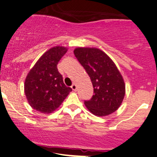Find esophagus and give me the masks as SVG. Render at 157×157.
I'll return each mask as SVG.
<instances>
[{
	"label": "esophagus",
	"mask_w": 157,
	"mask_h": 157,
	"mask_svg": "<svg viewBox=\"0 0 157 157\" xmlns=\"http://www.w3.org/2000/svg\"><path fill=\"white\" fill-rule=\"evenodd\" d=\"M71 88L73 89V91H77V85H76L75 84H73V85L71 86Z\"/></svg>",
	"instance_id": "obj_1"
}]
</instances>
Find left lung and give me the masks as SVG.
<instances>
[{
  "mask_svg": "<svg viewBox=\"0 0 157 157\" xmlns=\"http://www.w3.org/2000/svg\"><path fill=\"white\" fill-rule=\"evenodd\" d=\"M73 52L94 87L92 98L84 101L87 109L98 117L117 111L125 95V84L113 61L96 48H77Z\"/></svg>",
  "mask_w": 157,
  "mask_h": 157,
  "instance_id": "obj_1",
  "label": "left lung"
}]
</instances>
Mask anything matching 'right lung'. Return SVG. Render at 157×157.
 Here are the masks:
<instances>
[{
	"label": "right lung",
	"instance_id": "obj_1",
	"mask_svg": "<svg viewBox=\"0 0 157 157\" xmlns=\"http://www.w3.org/2000/svg\"><path fill=\"white\" fill-rule=\"evenodd\" d=\"M67 52L63 46L52 48L44 52L29 70L25 80L24 91L30 106L42 113H51L59 108L71 87L63 83L58 71L59 60Z\"/></svg>",
	"mask_w": 157,
	"mask_h": 157
}]
</instances>
